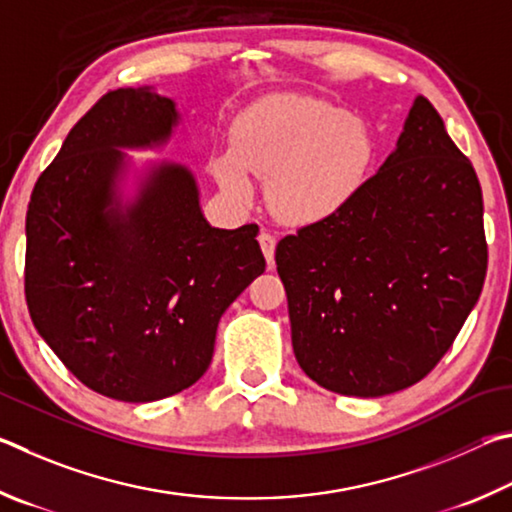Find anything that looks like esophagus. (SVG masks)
<instances>
[{
    "label": "esophagus",
    "mask_w": 512,
    "mask_h": 512,
    "mask_svg": "<svg viewBox=\"0 0 512 512\" xmlns=\"http://www.w3.org/2000/svg\"><path fill=\"white\" fill-rule=\"evenodd\" d=\"M258 242H261V249L267 258V265H274V249H276V236L270 231H261L258 233Z\"/></svg>",
    "instance_id": "1"
}]
</instances>
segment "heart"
<instances>
[{"label":"heart","instance_id":"heart-1","mask_svg":"<svg viewBox=\"0 0 512 512\" xmlns=\"http://www.w3.org/2000/svg\"><path fill=\"white\" fill-rule=\"evenodd\" d=\"M373 139L344 107L310 98H274L240 116L231 150L215 152L211 173L231 200L249 204L254 182L267 184L276 218L315 224L333 218L366 182Z\"/></svg>","mask_w":512,"mask_h":512}]
</instances>
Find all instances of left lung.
I'll use <instances>...</instances> for the list:
<instances>
[{
    "label": "left lung",
    "mask_w": 512,
    "mask_h": 512,
    "mask_svg": "<svg viewBox=\"0 0 512 512\" xmlns=\"http://www.w3.org/2000/svg\"><path fill=\"white\" fill-rule=\"evenodd\" d=\"M276 270L294 355L324 389L387 396L441 362L479 301L488 242L479 177L425 96L342 211L281 238Z\"/></svg>",
    "instance_id": "1"
}]
</instances>
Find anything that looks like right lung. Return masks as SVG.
<instances>
[{
    "mask_svg": "<svg viewBox=\"0 0 512 512\" xmlns=\"http://www.w3.org/2000/svg\"><path fill=\"white\" fill-rule=\"evenodd\" d=\"M175 121V103L150 89L103 94L42 170L26 211L33 326L85 387L123 402L200 380L222 312L265 272L258 224L209 227L184 166H159L137 204L114 209L116 148L166 141Z\"/></svg>",
    "mask_w": 512,
    "mask_h": 512,
    "instance_id": "right-lung-1",
    "label": "right lung"
}]
</instances>
